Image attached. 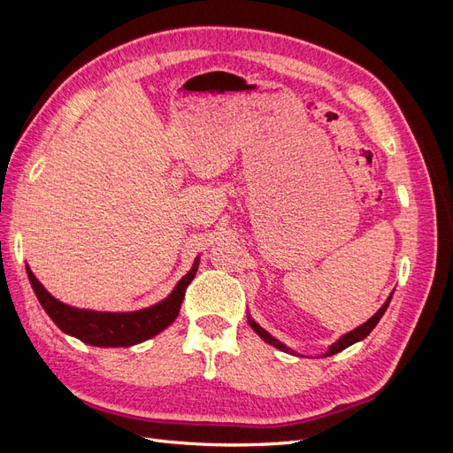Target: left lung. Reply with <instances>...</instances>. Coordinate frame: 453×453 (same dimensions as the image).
<instances>
[{
    "instance_id": "left-lung-1",
    "label": "left lung",
    "mask_w": 453,
    "mask_h": 453,
    "mask_svg": "<svg viewBox=\"0 0 453 453\" xmlns=\"http://www.w3.org/2000/svg\"><path fill=\"white\" fill-rule=\"evenodd\" d=\"M391 296H393V293L388 296V300L386 303H383V306L372 315V318H370L366 323H363L361 326H357V328H353V331H349L348 334H344L342 336L340 340H336L334 344L326 349V353H325V357H328V355H334V353H338V351H342V349H346V348H349L351 344H355V342H361L363 338H366L370 333H372V328L378 325V321L381 319V315L386 313V310H388V306H389V303H391ZM248 321H250V325H251V328L253 331L263 338L266 344H270V346H273V348H278V349H281V351H285V353H291V355H295V351L291 349V348H287L285 344H281V342L278 340V338H273L272 334H268L263 326H260L258 323H255L253 319H251V315H248Z\"/></svg>"
}]
</instances>
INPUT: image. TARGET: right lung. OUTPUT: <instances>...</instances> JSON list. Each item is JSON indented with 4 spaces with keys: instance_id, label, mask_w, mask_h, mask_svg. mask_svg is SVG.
Returning <instances> with one entry per match:
<instances>
[{
    "instance_id": "1",
    "label": "right lung",
    "mask_w": 453,
    "mask_h": 453,
    "mask_svg": "<svg viewBox=\"0 0 453 453\" xmlns=\"http://www.w3.org/2000/svg\"><path fill=\"white\" fill-rule=\"evenodd\" d=\"M198 260L200 257H196L193 268H190L187 272V276H183L180 283L175 285V289L168 295V298H164L158 304L145 310L122 313L92 311L67 306L54 298L45 287L37 281L30 266H26V272H28V280L32 283V289L39 300V304L43 306L49 318L60 331L75 336L90 346L128 348L157 336L168 325L173 323L177 313H180L187 287L196 276Z\"/></svg>"
}]
</instances>
